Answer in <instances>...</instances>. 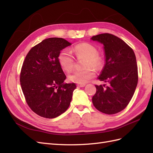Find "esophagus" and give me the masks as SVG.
I'll use <instances>...</instances> for the list:
<instances>
[{"label":"esophagus","instance_id":"1","mask_svg":"<svg viewBox=\"0 0 153 153\" xmlns=\"http://www.w3.org/2000/svg\"><path fill=\"white\" fill-rule=\"evenodd\" d=\"M77 87H83L85 86V84H84V83H79V84H77Z\"/></svg>","mask_w":153,"mask_h":153}]
</instances>
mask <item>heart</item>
<instances>
[{"label": "heart", "mask_w": 153, "mask_h": 153, "mask_svg": "<svg viewBox=\"0 0 153 153\" xmlns=\"http://www.w3.org/2000/svg\"><path fill=\"white\" fill-rule=\"evenodd\" d=\"M75 56L77 58H85L83 67L85 69L76 71L68 76L71 82L77 83H85L88 82L95 77V71L92 68L99 70L103 65V58L98 53L97 48L91 43H82L76 45L73 48ZM61 67L66 71L70 72L75 66V59L70 52L67 49L62 51L58 57Z\"/></svg>", "instance_id": "b5f03b06"}]
</instances>
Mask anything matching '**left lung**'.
I'll list each match as a JSON object with an SVG mask.
<instances>
[{"mask_svg": "<svg viewBox=\"0 0 153 153\" xmlns=\"http://www.w3.org/2000/svg\"><path fill=\"white\" fill-rule=\"evenodd\" d=\"M104 45L106 64L99 79L108 86L95 85L92 98L94 106L106 114L120 112L128 105L138 82L135 55L132 48L121 39L110 33L91 37Z\"/></svg>", "mask_w": 153, "mask_h": 153, "instance_id": "8db88e82", "label": "left lung"}]
</instances>
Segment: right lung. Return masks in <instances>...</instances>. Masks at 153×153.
I'll return each mask as SVG.
<instances>
[{
	"label": "right lung",
	"instance_id": "obj_1",
	"mask_svg": "<svg viewBox=\"0 0 153 153\" xmlns=\"http://www.w3.org/2000/svg\"><path fill=\"white\" fill-rule=\"evenodd\" d=\"M70 43L62 38H48L31 48L20 71L25 101L37 115L54 118L69 107L76 84L66 83L58 55Z\"/></svg>",
	"mask_w": 153,
	"mask_h": 153
}]
</instances>
